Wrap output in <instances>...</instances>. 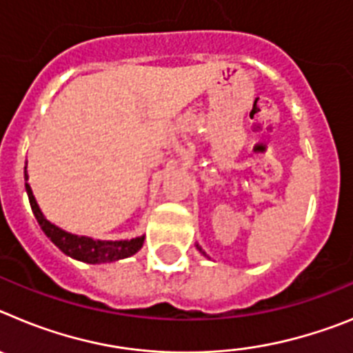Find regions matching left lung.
<instances>
[{
    "instance_id": "1",
    "label": "left lung",
    "mask_w": 353,
    "mask_h": 353,
    "mask_svg": "<svg viewBox=\"0 0 353 353\" xmlns=\"http://www.w3.org/2000/svg\"><path fill=\"white\" fill-rule=\"evenodd\" d=\"M198 249H199V248H198ZM199 251H201V249H199Z\"/></svg>"
}]
</instances>
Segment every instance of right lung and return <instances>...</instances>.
<instances>
[{"label": "right lung", "instance_id": "obj_1", "mask_svg": "<svg viewBox=\"0 0 353 353\" xmlns=\"http://www.w3.org/2000/svg\"><path fill=\"white\" fill-rule=\"evenodd\" d=\"M24 180H28L26 168H24ZM26 192L28 198H30L31 210L35 214L37 221H39L40 228H42V232L52 240V244L58 245V248L70 258H76V260L79 261H86V263H105V261L121 260V258L132 256L134 252H138L139 249H141L145 236L111 242V240H93L90 239V236L72 235V233L54 226V224L49 223V221L43 217V214L40 212L39 205H37L35 201V196L31 192L30 183H26Z\"/></svg>", "mask_w": 353, "mask_h": 353}]
</instances>
